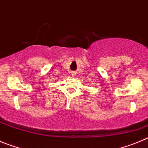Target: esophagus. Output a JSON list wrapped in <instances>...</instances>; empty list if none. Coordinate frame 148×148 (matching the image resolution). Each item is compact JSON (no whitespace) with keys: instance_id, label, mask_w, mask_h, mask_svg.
<instances>
[{"instance_id":"esophagus-1","label":"esophagus","mask_w":148,"mask_h":148,"mask_svg":"<svg viewBox=\"0 0 148 148\" xmlns=\"http://www.w3.org/2000/svg\"><path fill=\"white\" fill-rule=\"evenodd\" d=\"M71 75H72L73 77H75V75H76L75 72H72V73H71Z\"/></svg>"}]
</instances>
